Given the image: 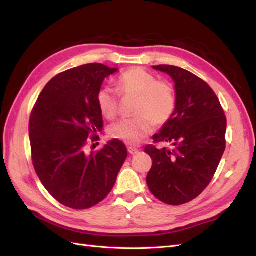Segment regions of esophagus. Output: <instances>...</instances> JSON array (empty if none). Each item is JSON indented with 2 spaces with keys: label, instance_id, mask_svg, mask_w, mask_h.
Instances as JSON below:
<instances>
[{
  "label": "esophagus",
  "instance_id": "34e87169",
  "mask_svg": "<svg viewBox=\"0 0 256 256\" xmlns=\"http://www.w3.org/2000/svg\"><path fill=\"white\" fill-rule=\"evenodd\" d=\"M128 152L130 155H135V154L138 153V148H128Z\"/></svg>",
  "mask_w": 256,
  "mask_h": 256
}]
</instances>
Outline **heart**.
Returning <instances> with one entry per match:
<instances>
[{
    "label": "heart",
    "instance_id": "b5f03b06",
    "mask_svg": "<svg viewBox=\"0 0 256 256\" xmlns=\"http://www.w3.org/2000/svg\"><path fill=\"white\" fill-rule=\"evenodd\" d=\"M118 90L123 96L136 98L134 118H124L113 124L111 135L125 144L138 145L152 132V122L165 124L176 108V96L170 84L158 81L156 76L143 68H132L118 80ZM96 104L108 120L118 116L120 100L111 88L103 86L96 94Z\"/></svg>",
    "mask_w": 256,
    "mask_h": 256
}]
</instances>
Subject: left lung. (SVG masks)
I'll use <instances>...</instances> for the list:
<instances>
[{"label": "left lung", "instance_id": "1", "mask_svg": "<svg viewBox=\"0 0 256 256\" xmlns=\"http://www.w3.org/2000/svg\"><path fill=\"white\" fill-rule=\"evenodd\" d=\"M153 68L174 80L176 108L153 136L172 148H145L153 160L146 182L157 199L178 206L198 197L210 184L226 150V118L214 90L197 76L170 64Z\"/></svg>", "mask_w": 256, "mask_h": 256}]
</instances>
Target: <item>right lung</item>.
<instances>
[{
    "label": "right lung",
    "mask_w": 256,
    "mask_h": 256,
    "mask_svg": "<svg viewBox=\"0 0 256 256\" xmlns=\"http://www.w3.org/2000/svg\"><path fill=\"white\" fill-rule=\"evenodd\" d=\"M88 64L54 77L42 89L30 120L32 165L54 198L72 209H88L111 192L128 157L125 145L108 140L99 152L86 153L89 136L103 130L96 94L116 72Z\"/></svg>",
    "instance_id": "obj_1"
}]
</instances>
